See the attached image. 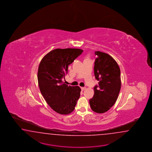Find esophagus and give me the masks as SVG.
<instances>
[{
  "label": "esophagus",
  "instance_id": "1",
  "mask_svg": "<svg viewBox=\"0 0 152 152\" xmlns=\"http://www.w3.org/2000/svg\"><path fill=\"white\" fill-rule=\"evenodd\" d=\"M81 90L83 91L85 90L86 89V87H81Z\"/></svg>",
  "mask_w": 152,
  "mask_h": 152
}]
</instances>
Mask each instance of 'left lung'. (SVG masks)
Instances as JSON below:
<instances>
[{
	"mask_svg": "<svg viewBox=\"0 0 152 152\" xmlns=\"http://www.w3.org/2000/svg\"><path fill=\"white\" fill-rule=\"evenodd\" d=\"M95 78L99 85L94 87V95L90 99L93 111L103 113L108 111L116 102L121 87V71L115 59L108 54L95 51Z\"/></svg>",
	"mask_w": 152,
	"mask_h": 152,
	"instance_id": "8db88e82",
	"label": "left lung"
}]
</instances>
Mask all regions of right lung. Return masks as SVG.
Returning <instances> with one entry per match:
<instances>
[{
	"label": "right lung",
	"instance_id": "add662e5",
	"mask_svg": "<svg viewBox=\"0 0 152 152\" xmlns=\"http://www.w3.org/2000/svg\"><path fill=\"white\" fill-rule=\"evenodd\" d=\"M82 52L79 49L53 50L42 58L39 66L37 80L41 94L50 107L59 114L71 113L80 98V87L68 86L62 79L67 74L69 65Z\"/></svg>",
	"mask_w": 152,
	"mask_h": 152
}]
</instances>
